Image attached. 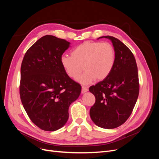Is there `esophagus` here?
<instances>
[{
    "label": "esophagus",
    "instance_id": "34e87169",
    "mask_svg": "<svg viewBox=\"0 0 159 159\" xmlns=\"http://www.w3.org/2000/svg\"><path fill=\"white\" fill-rule=\"evenodd\" d=\"M88 91V88L87 87H85V86H82V88H81V93H85L86 91Z\"/></svg>",
    "mask_w": 159,
    "mask_h": 159
}]
</instances>
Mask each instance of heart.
Masks as SVG:
<instances>
[{
  "mask_svg": "<svg viewBox=\"0 0 159 159\" xmlns=\"http://www.w3.org/2000/svg\"><path fill=\"white\" fill-rule=\"evenodd\" d=\"M116 58L113 46L109 42H85L71 51V56H63L61 64L70 78L89 84L95 79L103 80L112 71Z\"/></svg>",
  "mask_w": 159,
  "mask_h": 159,
  "instance_id": "obj_1",
  "label": "heart"
}]
</instances>
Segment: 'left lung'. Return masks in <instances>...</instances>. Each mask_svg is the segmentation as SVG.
<instances>
[{
    "label": "left lung",
    "instance_id": "1",
    "mask_svg": "<svg viewBox=\"0 0 159 159\" xmlns=\"http://www.w3.org/2000/svg\"><path fill=\"white\" fill-rule=\"evenodd\" d=\"M100 38L111 40L116 58L107 78L89 89L95 97L89 114L96 125L114 129L127 121L135 105L139 93L138 70L133 54L122 42L111 36Z\"/></svg>",
    "mask_w": 159,
    "mask_h": 159
}]
</instances>
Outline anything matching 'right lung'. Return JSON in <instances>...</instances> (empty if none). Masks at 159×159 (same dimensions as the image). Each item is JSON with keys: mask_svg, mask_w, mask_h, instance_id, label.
I'll return each mask as SVG.
<instances>
[{"mask_svg": "<svg viewBox=\"0 0 159 159\" xmlns=\"http://www.w3.org/2000/svg\"><path fill=\"white\" fill-rule=\"evenodd\" d=\"M70 44L46 35L27 50L22 62L21 102L32 123L44 131H54L64 125L70 104L81 93L80 85L66 74L61 64Z\"/></svg>", "mask_w": 159, "mask_h": 159, "instance_id": "obj_1", "label": "right lung"}]
</instances>
